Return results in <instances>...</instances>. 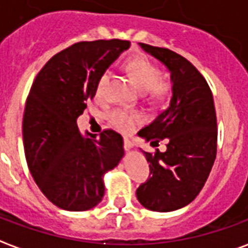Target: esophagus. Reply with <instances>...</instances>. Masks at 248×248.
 <instances>
[{
  "instance_id": "34e87169",
  "label": "esophagus",
  "mask_w": 248,
  "mask_h": 248,
  "mask_svg": "<svg viewBox=\"0 0 248 248\" xmlns=\"http://www.w3.org/2000/svg\"><path fill=\"white\" fill-rule=\"evenodd\" d=\"M124 148H125V151H131L132 148H133V144L128 139H124Z\"/></svg>"
}]
</instances>
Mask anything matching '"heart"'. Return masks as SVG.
Instances as JSON below:
<instances>
[{
    "mask_svg": "<svg viewBox=\"0 0 248 248\" xmlns=\"http://www.w3.org/2000/svg\"><path fill=\"white\" fill-rule=\"evenodd\" d=\"M125 71L131 77L132 82L139 88V91L149 92L155 99H165L170 95L171 84L168 80L160 79V68L144 57H136L125 63ZM109 80V72L104 71L96 82V96L103 97L106 95L107 86ZM109 123L116 129L122 132H129L133 126L141 122V116L137 112L115 109L109 113Z\"/></svg>",
    "mask_w": 248,
    "mask_h": 248,
    "instance_id": "obj_1",
    "label": "heart"
}]
</instances>
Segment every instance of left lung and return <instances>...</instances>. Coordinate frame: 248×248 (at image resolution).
<instances>
[{
	"instance_id": "obj_1",
	"label": "left lung",
	"mask_w": 248,
	"mask_h": 248,
	"mask_svg": "<svg viewBox=\"0 0 248 248\" xmlns=\"http://www.w3.org/2000/svg\"><path fill=\"white\" fill-rule=\"evenodd\" d=\"M170 74L169 107L137 135L146 141L166 139L165 152H144L151 178L136 196L145 209L168 213L194 200L210 174L217 155V116L210 87L187 59L171 50L139 43Z\"/></svg>"
}]
</instances>
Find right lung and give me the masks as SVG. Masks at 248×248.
Here are the masks:
<instances>
[{"instance_id":"add662e5","label":"right lung","mask_w":248,"mask_h":248,"mask_svg":"<svg viewBox=\"0 0 248 248\" xmlns=\"http://www.w3.org/2000/svg\"><path fill=\"white\" fill-rule=\"evenodd\" d=\"M129 46L122 39L75 43L54 55L32 83L23 113L25 156L38 187L63 210L99 205L104 174L124 157L119 133L82 135L77 120L95 96L99 77Z\"/></svg>"}]
</instances>
